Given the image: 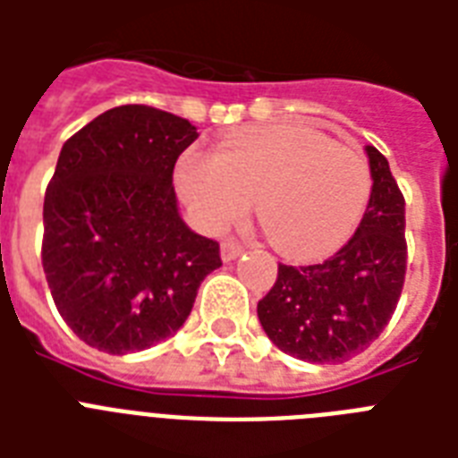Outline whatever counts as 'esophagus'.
<instances>
[{
	"label": "esophagus",
	"instance_id": "obj_1",
	"mask_svg": "<svg viewBox=\"0 0 458 458\" xmlns=\"http://www.w3.org/2000/svg\"><path fill=\"white\" fill-rule=\"evenodd\" d=\"M242 251V244L237 242V240H223L221 242V259L225 264H228V261H235Z\"/></svg>",
	"mask_w": 458,
	"mask_h": 458
}]
</instances>
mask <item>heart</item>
Returning a JSON list of instances; mask_svg holds the SVG:
<instances>
[{"label": "heart", "mask_w": 458, "mask_h": 458, "mask_svg": "<svg viewBox=\"0 0 458 458\" xmlns=\"http://www.w3.org/2000/svg\"><path fill=\"white\" fill-rule=\"evenodd\" d=\"M175 185L197 221L223 230L250 214L259 197V221L285 257H330L361 225L373 192L361 152L335 145L304 125L237 132L216 154L185 152Z\"/></svg>", "instance_id": "obj_1"}]
</instances>
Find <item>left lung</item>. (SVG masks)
Masks as SVG:
<instances>
[{
	"instance_id": "left-lung-1",
	"label": "left lung",
	"mask_w": 458,
	"mask_h": 458,
	"mask_svg": "<svg viewBox=\"0 0 458 458\" xmlns=\"http://www.w3.org/2000/svg\"><path fill=\"white\" fill-rule=\"evenodd\" d=\"M366 157L373 192L354 237L323 264H280L257 306L268 340L301 361L342 363L370 347L404 287V197L387 158L370 145Z\"/></svg>"
}]
</instances>
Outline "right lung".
Masks as SVG:
<instances>
[{
    "mask_svg": "<svg viewBox=\"0 0 458 458\" xmlns=\"http://www.w3.org/2000/svg\"><path fill=\"white\" fill-rule=\"evenodd\" d=\"M199 138L187 118L128 104L61 147L45 194L42 268L54 304L85 344L132 354L175 335L218 242L180 216L173 165Z\"/></svg>",
    "mask_w": 458,
    "mask_h": 458,
    "instance_id": "right-lung-1",
    "label": "right lung"
}]
</instances>
